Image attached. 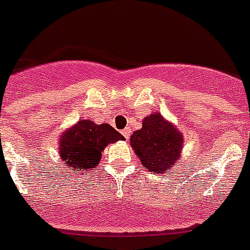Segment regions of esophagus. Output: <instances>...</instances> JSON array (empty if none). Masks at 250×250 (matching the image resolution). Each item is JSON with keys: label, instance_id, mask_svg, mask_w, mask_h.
Instances as JSON below:
<instances>
[{"label": "esophagus", "instance_id": "esophagus-1", "mask_svg": "<svg viewBox=\"0 0 250 250\" xmlns=\"http://www.w3.org/2000/svg\"><path fill=\"white\" fill-rule=\"evenodd\" d=\"M122 135L125 136V139H128L129 138V135H131V129L129 128H125L123 131H122Z\"/></svg>", "mask_w": 250, "mask_h": 250}]
</instances>
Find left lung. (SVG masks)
Returning <instances> with one entry per match:
<instances>
[{"label":"left lung","mask_w":250,"mask_h":250,"mask_svg":"<svg viewBox=\"0 0 250 250\" xmlns=\"http://www.w3.org/2000/svg\"><path fill=\"white\" fill-rule=\"evenodd\" d=\"M129 142L143 167L159 174H169L171 167H177L184 139L160 114H152L144 118L142 129L133 132Z\"/></svg>","instance_id":"left-lung-1"}]
</instances>
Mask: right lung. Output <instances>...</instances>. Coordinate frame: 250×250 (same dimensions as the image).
Instances as JSON below:
<instances>
[{
  "mask_svg": "<svg viewBox=\"0 0 250 250\" xmlns=\"http://www.w3.org/2000/svg\"><path fill=\"white\" fill-rule=\"evenodd\" d=\"M123 139L111 125L106 123L95 125L94 122L81 119L77 125L62 133L60 138V156L65 167L72 170L80 169L85 171L100 163L104 146Z\"/></svg>",
  "mask_w": 250,
  "mask_h": 250,
  "instance_id": "add662e5",
  "label": "right lung"
}]
</instances>
